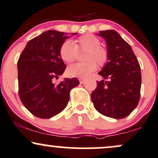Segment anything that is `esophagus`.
Masks as SVG:
<instances>
[{
    "label": "esophagus",
    "mask_w": 158,
    "mask_h": 158,
    "mask_svg": "<svg viewBox=\"0 0 158 158\" xmlns=\"http://www.w3.org/2000/svg\"><path fill=\"white\" fill-rule=\"evenodd\" d=\"M79 82H80V84H83V83L85 81V79H82V78H79Z\"/></svg>",
    "instance_id": "obj_1"
}]
</instances>
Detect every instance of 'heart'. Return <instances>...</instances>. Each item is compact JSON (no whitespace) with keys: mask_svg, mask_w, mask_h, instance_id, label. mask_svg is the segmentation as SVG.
Instances as JSON below:
<instances>
[{"mask_svg":"<svg viewBox=\"0 0 158 158\" xmlns=\"http://www.w3.org/2000/svg\"><path fill=\"white\" fill-rule=\"evenodd\" d=\"M99 38L91 33L81 35L76 41V44L70 40H66L59 49L61 59L67 63L76 60L78 51H86L82 63L71 64L67 69V73L70 77L85 78L93 73L97 68V63L102 67L107 64L109 59V52L104 47L101 46Z\"/></svg>","mask_w":158,"mask_h":158,"instance_id":"b5f03b06","label":"heart"}]
</instances>
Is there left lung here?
<instances>
[{
	"label": "left lung",
	"mask_w": 158,
	"mask_h": 158,
	"mask_svg": "<svg viewBox=\"0 0 158 158\" xmlns=\"http://www.w3.org/2000/svg\"><path fill=\"white\" fill-rule=\"evenodd\" d=\"M106 39L109 59L99 74L103 79L91 94L97 111L106 117L122 119L129 115L140 97L141 73L129 44L114 30L98 33ZM109 81H107L106 79Z\"/></svg>",
	"instance_id": "1"
}]
</instances>
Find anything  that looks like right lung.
I'll list each match as a JSON object with an SVG mask.
<instances>
[{
	"mask_svg": "<svg viewBox=\"0 0 158 158\" xmlns=\"http://www.w3.org/2000/svg\"><path fill=\"white\" fill-rule=\"evenodd\" d=\"M68 38L56 30L43 32L28 41L18 61L19 97L25 108L39 118H51L62 111L70 90L79 84L77 78L53 82L66 68L59 49Z\"/></svg>",
	"mask_w": 158,
	"mask_h": 158,
	"instance_id": "obj_1",
	"label": "right lung"
}]
</instances>
